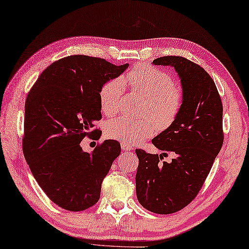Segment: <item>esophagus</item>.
Here are the masks:
<instances>
[{"instance_id": "esophagus-1", "label": "esophagus", "mask_w": 249, "mask_h": 249, "mask_svg": "<svg viewBox=\"0 0 249 249\" xmlns=\"http://www.w3.org/2000/svg\"><path fill=\"white\" fill-rule=\"evenodd\" d=\"M121 149L124 150V151H131V150H133L132 146H130L128 144H124V143L121 144Z\"/></svg>"}]
</instances>
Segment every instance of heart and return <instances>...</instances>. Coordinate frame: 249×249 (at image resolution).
I'll list each match as a JSON object with an SVG mask.
<instances>
[{
  "mask_svg": "<svg viewBox=\"0 0 249 249\" xmlns=\"http://www.w3.org/2000/svg\"><path fill=\"white\" fill-rule=\"evenodd\" d=\"M124 83L133 90L143 93L145 103L142 118L119 117L107 122L106 136L119 140L128 145L139 144L153 136L158 125L169 128L177 119L183 105V91L165 71L149 65H140L125 76ZM124 83L115 78L106 83L100 89V108L106 116H113L120 109L124 92ZM150 116H149L148 115Z\"/></svg>",
  "mask_w": 249,
  "mask_h": 249,
  "instance_id": "b5f03b06",
  "label": "heart"
}]
</instances>
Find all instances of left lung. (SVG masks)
I'll return each mask as SVG.
<instances>
[{
	"mask_svg": "<svg viewBox=\"0 0 249 249\" xmlns=\"http://www.w3.org/2000/svg\"><path fill=\"white\" fill-rule=\"evenodd\" d=\"M152 64L174 67L181 79L183 105L173 124L152 139L162 154H174L172 160L162 163L161 154L136 150V191L145 210L172 214L195 198L221 151L223 106L214 80L197 64L181 56L160 57Z\"/></svg>",
	"mask_w": 249,
	"mask_h": 249,
	"instance_id": "1",
	"label": "left lung"
}]
</instances>
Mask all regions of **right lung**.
I'll return each mask as SVG.
<instances>
[{"label": "right lung", "mask_w": 249, "mask_h": 249, "mask_svg": "<svg viewBox=\"0 0 249 249\" xmlns=\"http://www.w3.org/2000/svg\"><path fill=\"white\" fill-rule=\"evenodd\" d=\"M129 64L116 66L103 58L67 56L50 65L28 92L23 152L45 194L64 210L95 205L101 183L121 152L116 140H105L91 153L81 149L85 137L99 139V92Z\"/></svg>", "instance_id": "right-lung-1"}]
</instances>
